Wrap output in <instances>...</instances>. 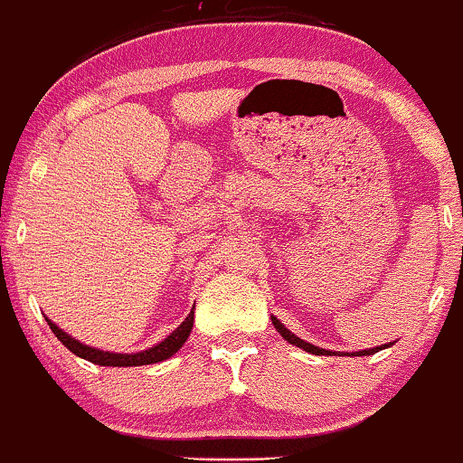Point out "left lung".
Instances as JSON below:
<instances>
[{
	"label": "left lung",
	"mask_w": 463,
	"mask_h": 463,
	"mask_svg": "<svg viewBox=\"0 0 463 463\" xmlns=\"http://www.w3.org/2000/svg\"><path fill=\"white\" fill-rule=\"evenodd\" d=\"M272 324H275V328H277V333L283 336L285 341H289V344L292 345H296V347H302V350L305 352H309V354H316V356H330V354H336V352H330V350H324V347H317V345H311L309 341H302L300 336H296L292 330H288L283 326L281 322H279L277 317H272ZM389 345H392V344H389ZM389 345H378V347H371V350H361V352H352V356H369V354H375V352H380V350H384V347H389Z\"/></svg>",
	"instance_id": "obj_1"
}]
</instances>
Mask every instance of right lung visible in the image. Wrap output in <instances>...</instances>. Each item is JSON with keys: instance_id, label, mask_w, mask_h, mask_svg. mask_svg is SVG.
Masks as SVG:
<instances>
[{"instance_id": "add662e5", "label": "right lung", "mask_w": 463, "mask_h": 463, "mask_svg": "<svg viewBox=\"0 0 463 463\" xmlns=\"http://www.w3.org/2000/svg\"><path fill=\"white\" fill-rule=\"evenodd\" d=\"M193 309H195V307H193ZM47 324H49V328L53 330V335L57 336V339H60L61 344H64L68 350L74 354V356L85 358V361H90L94 364H100V367H141V364L167 361L169 356H174V354L186 344L188 335H191V330H193V311L188 313L184 322H182L180 326L167 336V339H163L161 344L147 347V350L137 352V354H113V352H105V350H96V347L85 345V344H81V341L74 339V336L66 335L64 330L57 328L49 317H47Z\"/></svg>"}]
</instances>
